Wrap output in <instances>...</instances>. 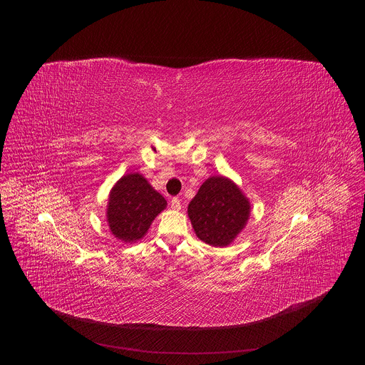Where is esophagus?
Masks as SVG:
<instances>
[{"label":"esophagus","mask_w":365,"mask_h":365,"mask_svg":"<svg viewBox=\"0 0 365 365\" xmlns=\"http://www.w3.org/2000/svg\"><path fill=\"white\" fill-rule=\"evenodd\" d=\"M170 206H172V210H175V211H180V210H182L180 199H179V197H173V199L170 200Z\"/></svg>","instance_id":"1"}]
</instances>
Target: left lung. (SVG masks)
I'll return each mask as SVG.
<instances>
[{"label":"left lung","instance_id":"left-lung-1","mask_svg":"<svg viewBox=\"0 0 365 365\" xmlns=\"http://www.w3.org/2000/svg\"><path fill=\"white\" fill-rule=\"evenodd\" d=\"M199 240L214 247L228 245L250 217V202L230 179L214 176L203 182L187 206Z\"/></svg>","mask_w":365,"mask_h":365}]
</instances>
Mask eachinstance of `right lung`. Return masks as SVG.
<instances>
[{
    "label": "right lung",
    "instance_id": "right-lung-1",
    "mask_svg": "<svg viewBox=\"0 0 365 365\" xmlns=\"http://www.w3.org/2000/svg\"><path fill=\"white\" fill-rule=\"evenodd\" d=\"M166 199L138 173L123 176L111 190L107 221L111 232L124 242L144 237L153 220L165 207Z\"/></svg>",
    "mask_w": 365,
    "mask_h": 365
}]
</instances>
